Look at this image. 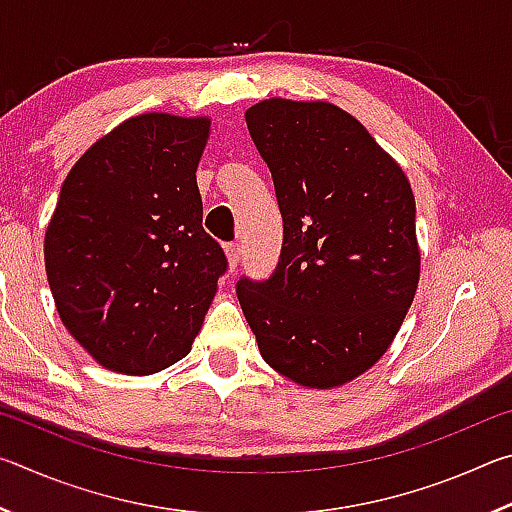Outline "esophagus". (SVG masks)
I'll list each match as a JSON object with an SVG mask.
<instances>
[{
  "instance_id": "34e87169",
  "label": "esophagus",
  "mask_w": 512,
  "mask_h": 512,
  "mask_svg": "<svg viewBox=\"0 0 512 512\" xmlns=\"http://www.w3.org/2000/svg\"><path fill=\"white\" fill-rule=\"evenodd\" d=\"M225 259H228L230 271H235V266L239 264V246L237 244H225Z\"/></svg>"
}]
</instances>
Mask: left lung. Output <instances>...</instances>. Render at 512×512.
I'll return each instance as SVG.
<instances>
[{
  "instance_id": "8db88e82",
  "label": "left lung",
  "mask_w": 512,
  "mask_h": 512,
  "mask_svg": "<svg viewBox=\"0 0 512 512\" xmlns=\"http://www.w3.org/2000/svg\"><path fill=\"white\" fill-rule=\"evenodd\" d=\"M284 219L277 271L237 296L262 359L302 388L350 384L391 348L420 282L406 173L329 101L246 110Z\"/></svg>"
}]
</instances>
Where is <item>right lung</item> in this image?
Wrapping results in <instances>:
<instances>
[{
  "instance_id": "right-lung-1",
  "label": "right lung",
  "mask_w": 512,
  "mask_h": 512,
  "mask_svg": "<svg viewBox=\"0 0 512 512\" xmlns=\"http://www.w3.org/2000/svg\"><path fill=\"white\" fill-rule=\"evenodd\" d=\"M212 119L144 112L69 169L45 232L58 316L106 370L153 375L187 357L225 271L203 230L196 169Z\"/></svg>"
}]
</instances>
